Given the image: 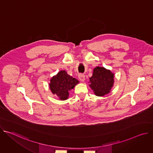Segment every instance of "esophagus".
<instances>
[{
  "label": "esophagus",
  "mask_w": 153,
  "mask_h": 153,
  "mask_svg": "<svg viewBox=\"0 0 153 153\" xmlns=\"http://www.w3.org/2000/svg\"><path fill=\"white\" fill-rule=\"evenodd\" d=\"M78 77H79V79H80V80L82 81V82H84L85 80V75L83 74H79L78 75Z\"/></svg>",
  "instance_id": "obj_1"
}]
</instances>
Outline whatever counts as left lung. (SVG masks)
<instances>
[{
  "instance_id": "left-lung-1",
  "label": "left lung",
  "mask_w": 153,
  "mask_h": 153,
  "mask_svg": "<svg viewBox=\"0 0 153 153\" xmlns=\"http://www.w3.org/2000/svg\"><path fill=\"white\" fill-rule=\"evenodd\" d=\"M114 74L104 67H97L90 78L89 86L97 96H103L110 93L113 86Z\"/></svg>"
}]
</instances>
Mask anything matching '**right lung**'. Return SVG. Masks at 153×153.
<instances>
[{
    "mask_svg": "<svg viewBox=\"0 0 153 153\" xmlns=\"http://www.w3.org/2000/svg\"><path fill=\"white\" fill-rule=\"evenodd\" d=\"M79 83L78 80L68 75L66 71L62 70L51 79L49 86L53 94L65 100L68 98L69 91Z\"/></svg>",
    "mask_w": 153,
    "mask_h": 153,
    "instance_id": "add662e5",
    "label": "right lung"
}]
</instances>
